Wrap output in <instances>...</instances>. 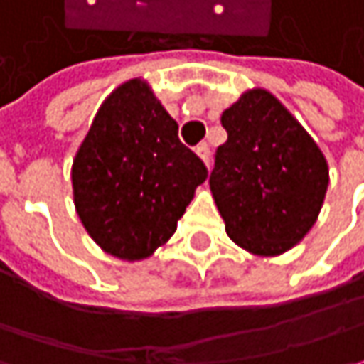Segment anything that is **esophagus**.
Segmentation results:
<instances>
[{
    "mask_svg": "<svg viewBox=\"0 0 364 364\" xmlns=\"http://www.w3.org/2000/svg\"><path fill=\"white\" fill-rule=\"evenodd\" d=\"M196 154L205 162V166H210V146H208V144H200V146L196 148Z\"/></svg>",
    "mask_w": 364,
    "mask_h": 364,
    "instance_id": "esophagus-1",
    "label": "esophagus"
}]
</instances>
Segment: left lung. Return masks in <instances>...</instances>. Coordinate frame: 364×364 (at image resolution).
I'll list each match as a JSON object with an SVG mask.
<instances>
[{
    "mask_svg": "<svg viewBox=\"0 0 364 364\" xmlns=\"http://www.w3.org/2000/svg\"><path fill=\"white\" fill-rule=\"evenodd\" d=\"M210 189L226 235L255 255H280L315 225L328 191L326 156L289 109L264 88L223 113Z\"/></svg>",
    "mask_w": 364,
    "mask_h": 364,
    "instance_id": "obj_1",
    "label": "left lung"
}]
</instances>
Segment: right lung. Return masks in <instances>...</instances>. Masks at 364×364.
Instances as JSON below:
<instances>
[{"label": "right lung", "instance_id": "right-lung-1", "mask_svg": "<svg viewBox=\"0 0 364 364\" xmlns=\"http://www.w3.org/2000/svg\"><path fill=\"white\" fill-rule=\"evenodd\" d=\"M208 168L179 139V125L144 80L100 105L72 166L75 212L102 251L150 257L177 230Z\"/></svg>", "mask_w": 364, "mask_h": 364}]
</instances>
